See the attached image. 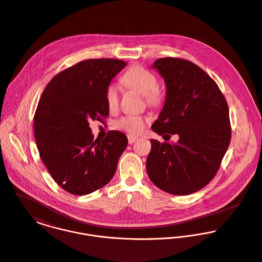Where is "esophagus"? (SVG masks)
I'll return each instance as SVG.
<instances>
[{
  "label": "esophagus",
  "instance_id": "1",
  "mask_svg": "<svg viewBox=\"0 0 262 262\" xmlns=\"http://www.w3.org/2000/svg\"><path fill=\"white\" fill-rule=\"evenodd\" d=\"M137 138H138V137H136V136L128 135V142H129V144H132L134 141H136V140H137Z\"/></svg>",
  "mask_w": 262,
  "mask_h": 262
}]
</instances>
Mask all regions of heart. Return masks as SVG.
Listing matches in <instances>:
<instances>
[{
  "label": "heart",
  "mask_w": 262,
  "mask_h": 262,
  "mask_svg": "<svg viewBox=\"0 0 262 262\" xmlns=\"http://www.w3.org/2000/svg\"><path fill=\"white\" fill-rule=\"evenodd\" d=\"M122 81L127 88L144 95L149 105L159 106L163 103L164 93L157 86V77L150 71L140 66H133L123 75ZM105 99L110 110L117 107L119 95L118 89L114 84H110L106 88ZM146 121L147 119L140 116H126L117 122V127L129 133L137 134L143 130Z\"/></svg>",
  "instance_id": "1"
}]
</instances>
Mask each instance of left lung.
<instances>
[{
    "instance_id": "8db88e82",
    "label": "left lung",
    "mask_w": 262,
    "mask_h": 262,
    "mask_svg": "<svg viewBox=\"0 0 262 262\" xmlns=\"http://www.w3.org/2000/svg\"><path fill=\"white\" fill-rule=\"evenodd\" d=\"M151 68L167 88L165 104L151 129L159 135L178 134L179 140L172 144L151 139L146 171L163 191L192 194L213 179L229 147L228 103L217 84L192 62L164 58Z\"/></svg>"
}]
</instances>
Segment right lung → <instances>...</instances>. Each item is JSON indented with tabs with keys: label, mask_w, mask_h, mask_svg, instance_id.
<instances>
[{
	"label": "right lung",
	"mask_w": 262,
	"mask_h": 262,
	"mask_svg": "<svg viewBox=\"0 0 262 262\" xmlns=\"http://www.w3.org/2000/svg\"><path fill=\"white\" fill-rule=\"evenodd\" d=\"M127 65L116 59H91L60 72L45 88L33 129L40 159L67 192L86 195L106 185L127 147V136L110 131L93 140L92 120L107 117L105 91Z\"/></svg>",
	"instance_id": "1"
}]
</instances>
